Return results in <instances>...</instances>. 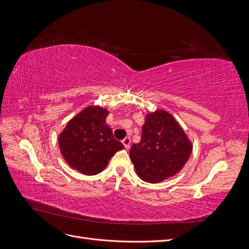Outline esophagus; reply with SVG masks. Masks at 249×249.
Returning <instances> with one entry per match:
<instances>
[{
	"label": "esophagus",
	"instance_id": "obj_1",
	"mask_svg": "<svg viewBox=\"0 0 249 249\" xmlns=\"http://www.w3.org/2000/svg\"><path fill=\"white\" fill-rule=\"evenodd\" d=\"M123 144L124 145V147L127 149L130 148V144H131V138L130 137H125L124 140H123Z\"/></svg>",
	"mask_w": 249,
	"mask_h": 249
}]
</instances>
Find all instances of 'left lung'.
I'll list each match as a JSON object with an SVG mask.
<instances>
[{
	"mask_svg": "<svg viewBox=\"0 0 249 249\" xmlns=\"http://www.w3.org/2000/svg\"><path fill=\"white\" fill-rule=\"evenodd\" d=\"M192 143L170 113H148L141 140L133 144L130 158L138 177L147 183H160L184 167L192 153Z\"/></svg>",
	"mask_w": 249,
	"mask_h": 249,
	"instance_id": "left-lung-1",
	"label": "left lung"
}]
</instances>
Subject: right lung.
<instances>
[{
    "label": "right lung",
    "mask_w": 249,
    "mask_h": 249,
    "mask_svg": "<svg viewBox=\"0 0 249 249\" xmlns=\"http://www.w3.org/2000/svg\"><path fill=\"white\" fill-rule=\"evenodd\" d=\"M109 111L89 106L67 123L58 143L64 160L72 169L86 176L102 172L118 150L124 148L113 137L106 124Z\"/></svg>",
    "instance_id": "1"
}]
</instances>
